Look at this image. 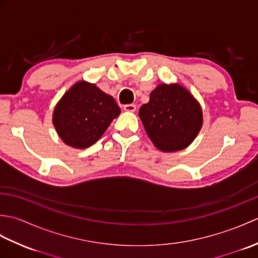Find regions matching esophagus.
Here are the masks:
<instances>
[{"label": "esophagus", "mask_w": 258, "mask_h": 258, "mask_svg": "<svg viewBox=\"0 0 258 258\" xmlns=\"http://www.w3.org/2000/svg\"><path fill=\"white\" fill-rule=\"evenodd\" d=\"M124 111L126 112H135L136 109V105L135 104H126V105H124Z\"/></svg>", "instance_id": "1"}]
</instances>
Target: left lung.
Masks as SVG:
<instances>
[{"label":"left lung","mask_w":258,"mask_h":258,"mask_svg":"<svg viewBox=\"0 0 258 258\" xmlns=\"http://www.w3.org/2000/svg\"><path fill=\"white\" fill-rule=\"evenodd\" d=\"M145 131L158 150L175 152L187 147L203 123L202 108L179 84H161L139 112Z\"/></svg>","instance_id":"left-lung-1"}]
</instances>
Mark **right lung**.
<instances>
[{
	"label": "right lung",
	"instance_id": "obj_1",
	"mask_svg": "<svg viewBox=\"0 0 258 258\" xmlns=\"http://www.w3.org/2000/svg\"><path fill=\"white\" fill-rule=\"evenodd\" d=\"M120 113L112 96L94 84L79 82L54 109L53 123L68 145L85 149L101 139Z\"/></svg>",
	"mask_w": 258,
	"mask_h": 258
}]
</instances>
